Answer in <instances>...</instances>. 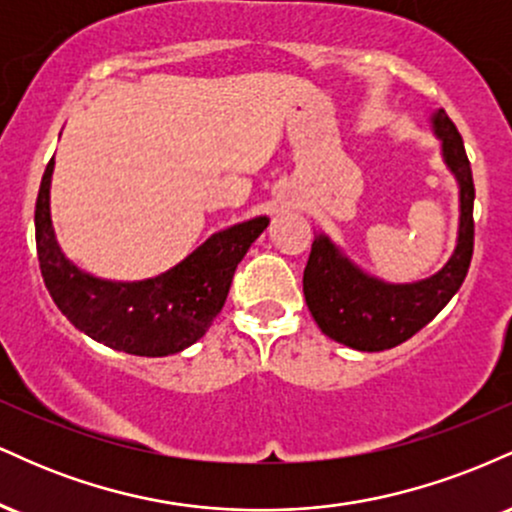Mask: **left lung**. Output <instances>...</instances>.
I'll return each mask as SVG.
<instances>
[{"label":"left lung","instance_id":"obj_1","mask_svg":"<svg viewBox=\"0 0 512 512\" xmlns=\"http://www.w3.org/2000/svg\"><path fill=\"white\" fill-rule=\"evenodd\" d=\"M445 166L460 185L457 245L443 269L414 284H387L356 267L325 233L315 236L303 272V293L317 327L356 351H385L407 342L460 291L474 250V180L457 127L445 110L431 117Z\"/></svg>","mask_w":512,"mask_h":512}]
</instances>
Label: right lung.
Returning <instances> with one entry per match:
<instances>
[{
  "label": "right lung",
  "instance_id": "right-lung-1",
  "mask_svg": "<svg viewBox=\"0 0 512 512\" xmlns=\"http://www.w3.org/2000/svg\"><path fill=\"white\" fill-rule=\"evenodd\" d=\"M55 156L35 202V245L52 301L79 332L132 356H170L202 339L221 313L233 274L269 226L267 216L214 233L168 272L144 281H105L64 257L50 219Z\"/></svg>",
  "mask_w": 512,
  "mask_h": 512
}]
</instances>
